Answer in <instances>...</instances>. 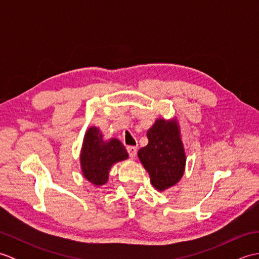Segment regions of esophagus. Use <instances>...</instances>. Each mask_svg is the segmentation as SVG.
I'll return each instance as SVG.
<instances>
[{
	"mask_svg": "<svg viewBox=\"0 0 259 259\" xmlns=\"http://www.w3.org/2000/svg\"><path fill=\"white\" fill-rule=\"evenodd\" d=\"M126 151H128L129 157H130L131 159H135V158H136V156H137V148H136V147L130 146V147L126 148Z\"/></svg>",
	"mask_w": 259,
	"mask_h": 259,
	"instance_id": "1",
	"label": "esophagus"
}]
</instances>
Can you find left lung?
<instances>
[{
    "label": "left lung",
    "instance_id": "left-lung-1",
    "mask_svg": "<svg viewBox=\"0 0 259 259\" xmlns=\"http://www.w3.org/2000/svg\"><path fill=\"white\" fill-rule=\"evenodd\" d=\"M147 137L149 142L138 151V157L151 185L163 191L177 184L185 172L186 153L177 120L157 119Z\"/></svg>",
    "mask_w": 259,
    "mask_h": 259
}]
</instances>
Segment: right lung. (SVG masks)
I'll list each match as a JSON object with an SVG mask.
<instances>
[{"instance_id":"right-lung-1","label":"right lung","mask_w":259,"mask_h":259,"mask_svg":"<svg viewBox=\"0 0 259 259\" xmlns=\"http://www.w3.org/2000/svg\"><path fill=\"white\" fill-rule=\"evenodd\" d=\"M128 152L118 139L103 140L97 126H90L84 135L80 161L82 174L96 186L108 181L109 171L114 163L128 159Z\"/></svg>"}]
</instances>
